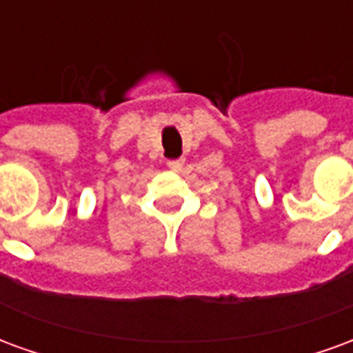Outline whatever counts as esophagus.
<instances>
[{
  "label": "esophagus",
  "instance_id": "obj_1",
  "mask_svg": "<svg viewBox=\"0 0 353 353\" xmlns=\"http://www.w3.org/2000/svg\"><path fill=\"white\" fill-rule=\"evenodd\" d=\"M183 164H185L183 159H176V161H168V162H166V166H168V168L172 170V172H179V170L183 168Z\"/></svg>",
  "mask_w": 353,
  "mask_h": 353
}]
</instances>
